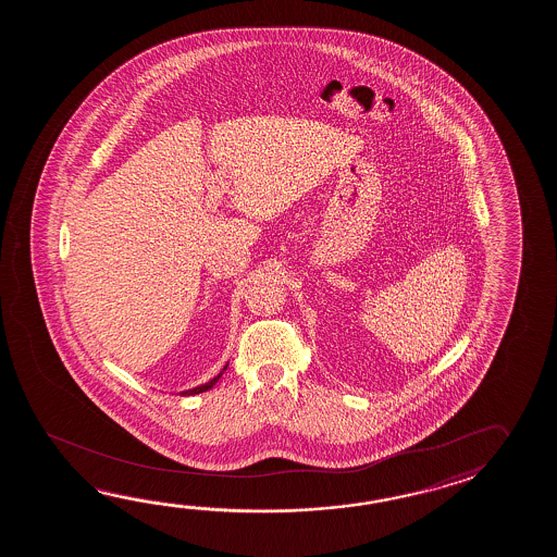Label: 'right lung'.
I'll return each instance as SVG.
<instances>
[{"mask_svg":"<svg viewBox=\"0 0 557 557\" xmlns=\"http://www.w3.org/2000/svg\"><path fill=\"white\" fill-rule=\"evenodd\" d=\"M223 370H226V367L223 368ZM223 376V372L219 374V376H214L213 380H209L207 384H201V386H197V388H193V391H185L181 392L183 396H190V394H201V392L209 391V388H213L214 384H216V380L221 379Z\"/></svg>","mask_w":557,"mask_h":557,"instance_id":"right-lung-1","label":"right lung"}]
</instances>
